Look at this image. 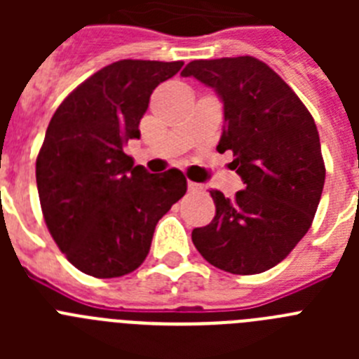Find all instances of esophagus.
<instances>
[{"mask_svg":"<svg viewBox=\"0 0 359 359\" xmlns=\"http://www.w3.org/2000/svg\"><path fill=\"white\" fill-rule=\"evenodd\" d=\"M189 192H201L203 190V185L201 183H194V182H189Z\"/></svg>","mask_w":359,"mask_h":359,"instance_id":"esophagus-1","label":"esophagus"}]
</instances>
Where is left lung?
<instances>
[{
    "instance_id": "1",
    "label": "left lung",
    "mask_w": 359,
    "mask_h": 359,
    "mask_svg": "<svg viewBox=\"0 0 359 359\" xmlns=\"http://www.w3.org/2000/svg\"><path fill=\"white\" fill-rule=\"evenodd\" d=\"M214 88L223 102L217 151H231L244 190H210L212 223L192 243L212 266L255 275L290 255L311 228L325 182L316 123L286 82L255 57L192 61L182 72Z\"/></svg>"
}]
</instances>
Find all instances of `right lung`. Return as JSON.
<instances>
[{"instance_id":"1","label":"right lung","mask_w":359,"mask_h":359,"mask_svg":"<svg viewBox=\"0 0 359 359\" xmlns=\"http://www.w3.org/2000/svg\"><path fill=\"white\" fill-rule=\"evenodd\" d=\"M183 62L123 61L98 69L57 107L36 161L44 221L82 273L122 277L145 261L158 221L185 196L182 170L149 174L123 145L140 138L152 90Z\"/></svg>"}]
</instances>
